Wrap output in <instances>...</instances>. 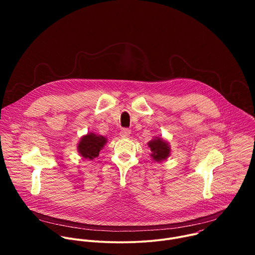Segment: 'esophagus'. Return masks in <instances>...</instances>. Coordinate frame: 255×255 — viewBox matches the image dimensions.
<instances>
[{"instance_id": "34e87169", "label": "esophagus", "mask_w": 255, "mask_h": 255, "mask_svg": "<svg viewBox=\"0 0 255 255\" xmlns=\"http://www.w3.org/2000/svg\"><path fill=\"white\" fill-rule=\"evenodd\" d=\"M130 134H131V131H130L129 129H127V128L122 129L121 132H120V136H121L122 138H128V137L130 136Z\"/></svg>"}]
</instances>
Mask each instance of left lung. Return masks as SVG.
Masks as SVG:
<instances>
[{"label":"left lung","instance_id":"left-lung-1","mask_svg":"<svg viewBox=\"0 0 255 255\" xmlns=\"http://www.w3.org/2000/svg\"><path fill=\"white\" fill-rule=\"evenodd\" d=\"M148 146L151 150V156L155 161H162L170 154V147L168 143L162 138L155 137L148 142Z\"/></svg>","mask_w":255,"mask_h":255}]
</instances>
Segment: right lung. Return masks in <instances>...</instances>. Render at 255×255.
<instances>
[{
	"instance_id": "1",
	"label": "right lung",
	"mask_w": 255,
	"mask_h": 255,
	"mask_svg": "<svg viewBox=\"0 0 255 255\" xmlns=\"http://www.w3.org/2000/svg\"><path fill=\"white\" fill-rule=\"evenodd\" d=\"M106 143L107 138H105L104 136L89 133L82 137L78 145V150L84 158L94 159L99 155L100 150H102Z\"/></svg>"
}]
</instances>
